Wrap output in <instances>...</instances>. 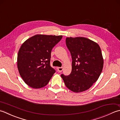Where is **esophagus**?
<instances>
[{
	"label": "esophagus",
	"mask_w": 120,
	"mask_h": 120,
	"mask_svg": "<svg viewBox=\"0 0 120 120\" xmlns=\"http://www.w3.org/2000/svg\"><path fill=\"white\" fill-rule=\"evenodd\" d=\"M57 71L58 72H62L63 70V67H57Z\"/></svg>",
	"instance_id": "34e87169"
}]
</instances>
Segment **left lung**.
I'll return each instance as SVG.
<instances>
[{
  "mask_svg": "<svg viewBox=\"0 0 120 120\" xmlns=\"http://www.w3.org/2000/svg\"><path fill=\"white\" fill-rule=\"evenodd\" d=\"M66 44L72 57V70L67 76L61 75L65 85L79 93L91 87L101 75L104 60L98 44L84 37H67Z\"/></svg>",
  "mask_w": 120,
  "mask_h": 120,
  "instance_id": "8db88e82",
  "label": "left lung"
}]
</instances>
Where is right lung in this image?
I'll list each match as a JSON object with an SVG mask.
<instances>
[{
  "instance_id": "1",
  "label": "right lung",
  "mask_w": 120,
  "mask_h": 120,
  "mask_svg": "<svg viewBox=\"0 0 120 120\" xmlns=\"http://www.w3.org/2000/svg\"><path fill=\"white\" fill-rule=\"evenodd\" d=\"M63 36L36 35L26 40L19 48L17 64L24 81L34 89L45 86L55 72L50 66L53 48Z\"/></svg>"
}]
</instances>
